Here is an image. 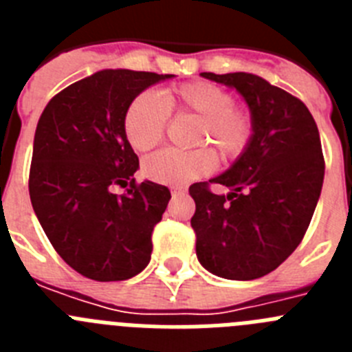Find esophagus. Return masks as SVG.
Returning <instances> with one entry per match:
<instances>
[{"mask_svg": "<svg viewBox=\"0 0 352 352\" xmlns=\"http://www.w3.org/2000/svg\"><path fill=\"white\" fill-rule=\"evenodd\" d=\"M186 190L182 186H173V197H178V195H185Z\"/></svg>", "mask_w": 352, "mask_h": 352, "instance_id": "obj_1", "label": "esophagus"}]
</instances>
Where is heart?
<instances>
[{
  "instance_id": "obj_1",
  "label": "heart",
  "mask_w": 352,
  "mask_h": 352,
  "mask_svg": "<svg viewBox=\"0 0 352 352\" xmlns=\"http://www.w3.org/2000/svg\"><path fill=\"white\" fill-rule=\"evenodd\" d=\"M167 109L197 116L201 126L195 144H213L222 158H234L250 141V116L236 109L232 96L222 88L197 80L169 89L164 102L151 91L141 93L130 102L123 118V130L135 151H149L162 141L169 116ZM213 167L214 158L208 149H162L146 158L142 170L157 183L185 185L208 174Z\"/></svg>"
}]
</instances>
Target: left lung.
Masks as SVG:
<instances>
[{"label":"left lung","instance_id":"obj_1","mask_svg":"<svg viewBox=\"0 0 352 352\" xmlns=\"http://www.w3.org/2000/svg\"><path fill=\"white\" fill-rule=\"evenodd\" d=\"M201 76L236 89L248 105L252 135L232 166L210 179L229 188L213 194L194 183L190 223L204 270L227 280H254L296 250L316 211L324 158L307 105L256 74Z\"/></svg>","mask_w":352,"mask_h":352}]
</instances>
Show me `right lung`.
<instances>
[{"mask_svg":"<svg viewBox=\"0 0 352 352\" xmlns=\"http://www.w3.org/2000/svg\"><path fill=\"white\" fill-rule=\"evenodd\" d=\"M173 77L105 68L58 93L38 120L31 204L61 259L91 280H129L151 259V232L170 192L148 179L135 185L139 158L123 118L135 96ZM116 184L131 188L118 196Z\"/></svg>","mask_w":352,"mask_h":352,"instance_id":"obj_1","label":"right lung"}]
</instances>
